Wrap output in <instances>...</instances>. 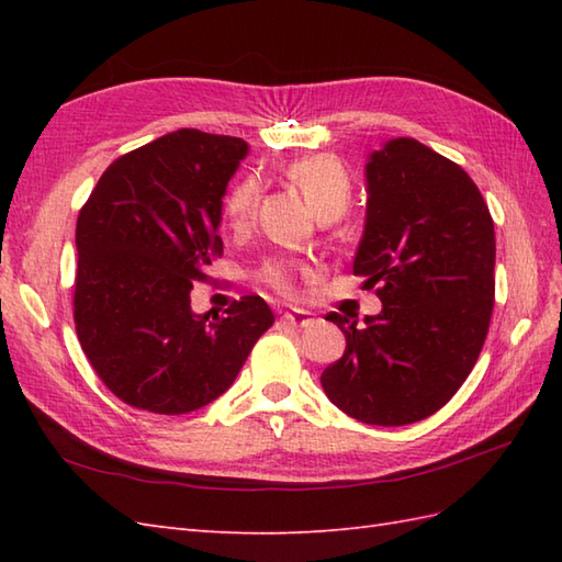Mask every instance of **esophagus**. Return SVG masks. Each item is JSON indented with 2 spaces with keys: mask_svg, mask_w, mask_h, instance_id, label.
<instances>
[{
  "mask_svg": "<svg viewBox=\"0 0 562 562\" xmlns=\"http://www.w3.org/2000/svg\"><path fill=\"white\" fill-rule=\"evenodd\" d=\"M282 318L294 328H306V326L314 324L312 312H304V308H292V312H284Z\"/></svg>",
  "mask_w": 562,
  "mask_h": 562,
  "instance_id": "1",
  "label": "esophagus"
}]
</instances>
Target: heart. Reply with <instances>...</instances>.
<instances>
[{
  "label": "heart",
  "instance_id": "b5f03b06",
  "mask_svg": "<svg viewBox=\"0 0 562 562\" xmlns=\"http://www.w3.org/2000/svg\"><path fill=\"white\" fill-rule=\"evenodd\" d=\"M290 181L302 190L308 205L314 207L316 214H340L348 210L352 198V183L350 176L345 171L340 159L333 154H312V157L292 161L288 169ZM260 200V183L258 178L246 176L241 181H236L229 193L224 198V220L229 222L234 229H244L250 224ZM262 280L270 282L272 288L288 290L292 280V266L282 260H272L260 270Z\"/></svg>",
  "mask_w": 562,
  "mask_h": 562
}]
</instances>
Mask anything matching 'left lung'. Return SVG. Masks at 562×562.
Here are the masks:
<instances>
[{
	"instance_id": "left-lung-1",
	"label": "left lung",
	"mask_w": 562,
	"mask_h": 562,
	"mask_svg": "<svg viewBox=\"0 0 562 562\" xmlns=\"http://www.w3.org/2000/svg\"><path fill=\"white\" fill-rule=\"evenodd\" d=\"M367 214L352 272L379 284L364 324L330 314L345 352L324 369L333 405L367 425L425 420L471 374L495 300V226L469 173L413 137L364 166Z\"/></svg>"
}]
</instances>
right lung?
<instances>
[{"label": "right lung", "mask_w": 562, "mask_h": 562, "mask_svg": "<svg viewBox=\"0 0 562 562\" xmlns=\"http://www.w3.org/2000/svg\"><path fill=\"white\" fill-rule=\"evenodd\" d=\"M246 154L238 137L176 130L115 159L79 212L77 336L133 408L183 415L220 398L274 324L258 294L212 321L190 308L222 256V198Z\"/></svg>", "instance_id": "1"}]
</instances>
